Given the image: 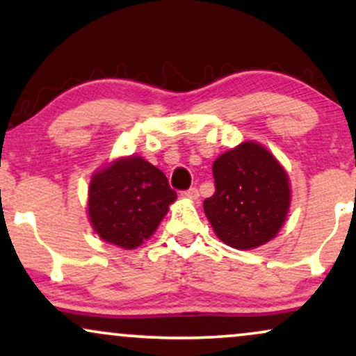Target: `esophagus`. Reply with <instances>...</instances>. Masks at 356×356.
<instances>
[{
	"instance_id": "obj_1",
	"label": "esophagus",
	"mask_w": 356,
	"mask_h": 356,
	"mask_svg": "<svg viewBox=\"0 0 356 356\" xmlns=\"http://www.w3.org/2000/svg\"><path fill=\"white\" fill-rule=\"evenodd\" d=\"M182 197L189 199V201H197V199H199V191H197V187H191V189L182 191Z\"/></svg>"
}]
</instances>
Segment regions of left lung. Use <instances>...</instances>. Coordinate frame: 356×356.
Segmentation results:
<instances>
[{
    "label": "left lung",
    "mask_w": 356,
    "mask_h": 356,
    "mask_svg": "<svg viewBox=\"0 0 356 356\" xmlns=\"http://www.w3.org/2000/svg\"><path fill=\"white\" fill-rule=\"evenodd\" d=\"M216 191L204 212L220 241L236 249L268 243L289 209V182L280 162L254 142H244L212 164Z\"/></svg>",
    "instance_id": "obj_1"
}]
</instances>
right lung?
I'll use <instances>...</instances> for the list:
<instances>
[{"instance_id": "1", "label": "right lung", "mask_w": 356, "mask_h": 356, "mask_svg": "<svg viewBox=\"0 0 356 356\" xmlns=\"http://www.w3.org/2000/svg\"><path fill=\"white\" fill-rule=\"evenodd\" d=\"M177 197L165 174L142 157L120 159L92 177L88 216L107 243L124 249L140 246Z\"/></svg>"}]
</instances>
